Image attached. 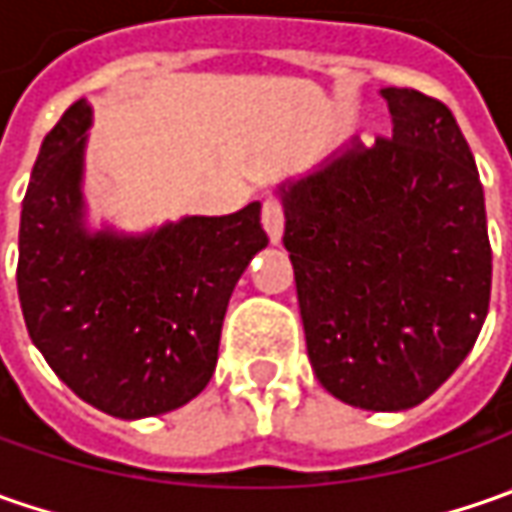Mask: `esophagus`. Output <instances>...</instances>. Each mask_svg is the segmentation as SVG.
I'll list each match as a JSON object with an SVG mask.
<instances>
[{"label": "esophagus", "mask_w": 512, "mask_h": 512, "mask_svg": "<svg viewBox=\"0 0 512 512\" xmlns=\"http://www.w3.org/2000/svg\"><path fill=\"white\" fill-rule=\"evenodd\" d=\"M262 225H265L270 242L279 245L282 233H285V207L279 205L276 199H267L265 207H262Z\"/></svg>", "instance_id": "34e87169"}]
</instances>
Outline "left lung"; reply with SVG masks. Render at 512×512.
<instances>
[{
	"label": "left lung",
	"instance_id": "8db88e82",
	"mask_svg": "<svg viewBox=\"0 0 512 512\" xmlns=\"http://www.w3.org/2000/svg\"><path fill=\"white\" fill-rule=\"evenodd\" d=\"M393 136L353 139L279 187L307 356L327 393L407 410L479 339L493 253L484 190L450 108L384 88Z\"/></svg>",
	"mask_w": 512,
	"mask_h": 512
}]
</instances>
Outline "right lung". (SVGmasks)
Segmentation results:
<instances>
[{
  "instance_id": "add662e5",
  "label": "right lung",
  "mask_w": 512,
  "mask_h": 512,
  "mask_svg": "<svg viewBox=\"0 0 512 512\" xmlns=\"http://www.w3.org/2000/svg\"><path fill=\"white\" fill-rule=\"evenodd\" d=\"M88 99L53 125L30 173L16 287L33 344L116 419L182 407L210 382L230 293L267 247L262 205L185 216L142 236L85 227Z\"/></svg>"
}]
</instances>
